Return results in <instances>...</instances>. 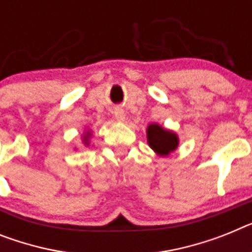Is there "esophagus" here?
<instances>
[{
	"label": "esophagus",
	"mask_w": 252,
	"mask_h": 252,
	"mask_svg": "<svg viewBox=\"0 0 252 252\" xmlns=\"http://www.w3.org/2000/svg\"><path fill=\"white\" fill-rule=\"evenodd\" d=\"M113 113H115V117H116V120H117L118 122H124L125 121V117H126V115H125V112L122 111L121 108H116Z\"/></svg>",
	"instance_id": "34e87169"
}]
</instances>
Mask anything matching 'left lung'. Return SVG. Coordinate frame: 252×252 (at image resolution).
<instances>
[{"label":"left lung","instance_id":"8db88e82","mask_svg":"<svg viewBox=\"0 0 252 252\" xmlns=\"http://www.w3.org/2000/svg\"><path fill=\"white\" fill-rule=\"evenodd\" d=\"M148 144L158 156H168L177 149L178 136L173 131L165 130L158 124H150L147 128Z\"/></svg>","mask_w":252,"mask_h":252}]
</instances>
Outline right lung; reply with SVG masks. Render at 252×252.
I'll use <instances>...</instances> for the list:
<instances>
[{"label":"right lung","instance_id":"add662e5","mask_svg":"<svg viewBox=\"0 0 252 252\" xmlns=\"http://www.w3.org/2000/svg\"><path fill=\"white\" fill-rule=\"evenodd\" d=\"M89 136H90V132H85V136L83 137V139H84L83 141L85 144H87V145H88V144H89V143H88V141H89Z\"/></svg>","mask_w":252,"mask_h":252}]
</instances>
